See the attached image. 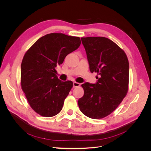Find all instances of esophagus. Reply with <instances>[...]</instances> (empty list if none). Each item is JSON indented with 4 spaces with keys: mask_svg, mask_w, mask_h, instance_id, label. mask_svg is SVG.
<instances>
[{
    "mask_svg": "<svg viewBox=\"0 0 151 151\" xmlns=\"http://www.w3.org/2000/svg\"><path fill=\"white\" fill-rule=\"evenodd\" d=\"M80 86V84L77 82H73V88H76V87H79Z\"/></svg>",
    "mask_w": 151,
    "mask_h": 151,
    "instance_id": "obj_1",
    "label": "esophagus"
}]
</instances>
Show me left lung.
Instances as JSON below:
<instances>
[{
    "label": "left lung",
    "mask_w": 151,
    "mask_h": 151,
    "mask_svg": "<svg viewBox=\"0 0 151 151\" xmlns=\"http://www.w3.org/2000/svg\"><path fill=\"white\" fill-rule=\"evenodd\" d=\"M90 70L97 73L96 84L81 85L84 94L79 99L81 111L91 119H102L120 105L129 90V63L123 50L104 37H82Z\"/></svg>",
    "instance_id": "left-lung-1"
}]
</instances>
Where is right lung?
Returning a JSON list of instances; mask_svg holds the SVG:
<instances>
[{
	"mask_svg": "<svg viewBox=\"0 0 151 151\" xmlns=\"http://www.w3.org/2000/svg\"><path fill=\"white\" fill-rule=\"evenodd\" d=\"M80 45V37L51 33L37 40L24 55L21 89L32 109L39 115L52 117L62 110L73 83L59 80L55 67Z\"/></svg>",
	"mask_w": 151,
	"mask_h": 151,
	"instance_id": "add662e5",
	"label": "right lung"
}]
</instances>
